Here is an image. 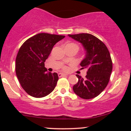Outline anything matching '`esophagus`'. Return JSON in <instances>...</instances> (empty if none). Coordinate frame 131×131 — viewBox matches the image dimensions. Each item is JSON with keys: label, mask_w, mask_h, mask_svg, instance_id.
<instances>
[{"label": "esophagus", "mask_w": 131, "mask_h": 131, "mask_svg": "<svg viewBox=\"0 0 131 131\" xmlns=\"http://www.w3.org/2000/svg\"><path fill=\"white\" fill-rule=\"evenodd\" d=\"M58 77H63V76H68V74H63V73H58Z\"/></svg>", "instance_id": "34e87169"}]
</instances>
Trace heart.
Returning <instances> with one entry per match:
<instances>
[{"label":"heart","instance_id":"1","mask_svg":"<svg viewBox=\"0 0 131 131\" xmlns=\"http://www.w3.org/2000/svg\"><path fill=\"white\" fill-rule=\"evenodd\" d=\"M66 47H73L76 50H78L79 49V47L77 43H68V44L66 45ZM64 70H67V68L64 67Z\"/></svg>","mask_w":131,"mask_h":131}]
</instances>
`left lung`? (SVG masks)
<instances>
[{
  "label": "left lung",
  "instance_id": "8db88e82",
  "mask_svg": "<svg viewBox=\"0 0 131 131\" xmlns=\"http://www.w3.org/2000/svg\"><path fill=\"white\" fill-rule=\"evenodd\" d=\"M68 36L82 43L86 51L81 61L82 69H88L85 79L76 74L78 82L73 86V91L84 99L98 96L107 86L113 65L108 49L103 42L91 34H68Z\"/></svg>",
  "mask_w": 131,
  "mask_h": 131
}]
</instances>
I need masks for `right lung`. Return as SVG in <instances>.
Returning <instances> with one entry per match:
<instances>
[{
	"label": "right lung",
	"instance_id": "1",
	"mask_svg": "<svg viewBox=\"0 0 131 131\" xmlns=\"http://www.w3.org/2000/svg\"><path fill=\"white\" fill-rule=\"evenodd\" d=\"M64 37L39 33L26 40L19 48L16 58V74L23 89L29 95L41 98L55 89L58 74L47 73L44 62L55 43Z\"/></svg>",
	"mask_w": 131,
	"mask_h": 131
}]
</instances>
